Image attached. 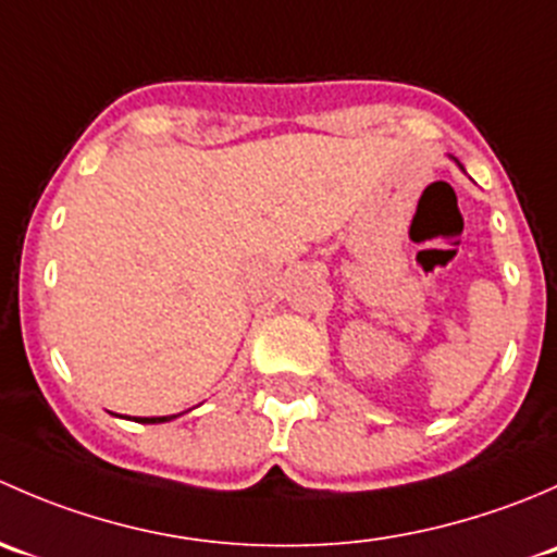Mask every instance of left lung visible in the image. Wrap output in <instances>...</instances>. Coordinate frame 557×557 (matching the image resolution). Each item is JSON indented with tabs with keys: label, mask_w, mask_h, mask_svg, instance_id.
<instances>
[{
	"label": "left lung",
	"mask_w": 557,
	"mask_h": 557,
	"mask_svg": "<svg viewBox=\"0 0 557 557\" xmlns=\"http://www.w3.org/2000/svg\"><path fill=\"white\" fill-rule=\"evenodd\" d=\"M453 161H455V164H458V159H453ZM458 166H460V164H458ZM460 170H463V166H460Z\"/></svg>",
	"instance_id": "8db88e82"
}]
</instances>
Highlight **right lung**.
I'll use <instances>...</instances> for the list:
<instances>
[{"mask_svg":"<svg viewBox=\"0 0 557 557\" xmlns=\"http://www.w3.org/2000/svg\"><path fill=\"white\" fill-rule=\"evenodd\" d=\"M177 414H164V418H137V423H170Z\"/></svg>","mask_w":557,"mask_h":557,"instance_id":"obj_1","label":"right lung"}]
</instances>
